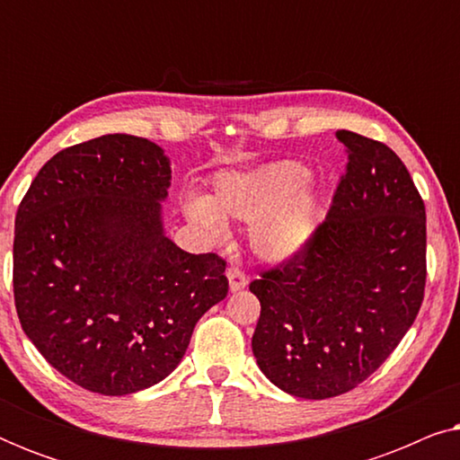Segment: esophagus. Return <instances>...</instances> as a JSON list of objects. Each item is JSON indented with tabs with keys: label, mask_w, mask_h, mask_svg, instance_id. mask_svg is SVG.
<instances>
[{
	"label": "esophagus",
	"mask_w": 460,
	"mask_h": 460,
	"mask_svg": "<svg viewBox=\"0 0 460 460\" xmlns=\"http://www.w3.org/2000/svg\"><path fill=\"white\" fill-rule=\"evenodd\" d=\"M226 276H228V282H230V291H232V293H236V291H243V288L249 285V279H247V274H244L243 270H238V268H228V272H226Z\"/></svg>",
	"instance_id": "esophagus-1"
}]
</instances>
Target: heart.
Masks as SVG:
<instances>
[{"label": "heart", "instance_id": "heart-1", "mask_svg": "<svg viewBox=\"0 0 460 460\" xmlns=\"http://www.w3.org/2000/svg\"><path fill=\"white\" fill-rule=\"evenodd\" d=\"M297 161H276L216 178L213 197L184 200V216L213 243L228 236L226 217L253 224L251 249L263 261L280 263L305 249L323 222V197Z\"/></svg>", "mask_w": 460, "mask_h": 460}]
</instances>
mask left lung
<instances>
[{
    "mask_svg": "<svg viewBox=\"0 0 460 460\" xmlns=\"http://www.w3.org/2000/svg\"><path fill=\"white\" fill-rule=\"evenodd\" d=\"M348 172L305 249L249 285L260 299L253 356L282 392L335 398L398 348L423 304L425 205L385 144L337 131Z\"/></svg>",
    "mask_w": 460,
    "mask_h": 460,
    "instance_id": "obj_1",
    "label": "left lung"
}]
</instances>
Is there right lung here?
<instances>
[{
  "instance_id": "add662e5",
  "label": "right lung",
  "mask_w": 460,
  "mask_h": 460,
  "mask_svg": "<svg viewBox=\"0 0 460 460\" xmlns=\"http://www.w3.org/2000/svg\"><path fill=\"white\" fill-rule=\"evenodd\" d=\"M172 167L146 137L60 150L16 213L14 301L24 335L84 389L128 395L173 373L199 318L228 295L226 261L163 228Z\"/></svg>"
}]
</instances>
